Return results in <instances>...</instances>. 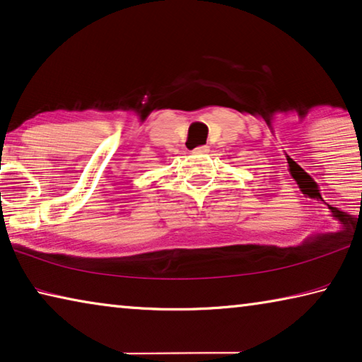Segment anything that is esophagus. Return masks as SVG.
Segmentation results:
<instances>
[{"label":"esophagus","mask_w":362,"mask_h":362,"mask_svg":"<svg viewBox=\"0 0 362 362\" xmlns=\"http://www.w3.org/2000/svg\"><path fill=\"white\" fill-rule=\"evenodd\" d=\"M209 152H210L209 146H200V147H197V148H194V150H192V153H194V155H205V153H209Z\"/></svg>","instance_id":"1"}]
</instances>
